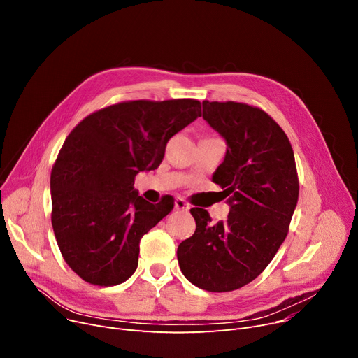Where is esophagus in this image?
Listing matches in <instances>:
<instances>
[{"label": "esophagus", "mask_w": 358, "mask_h": 358, "mask_svg": "<svg viewBox=\"0 0 358 358\" xmlns=\"http://www.w3.org/2000/svg\"><path fill=\"white\" fill-rule=\"evenodd\" d=\"M174 206H176L177 210H182V212H189V210H190V204L187 203L184 199H181V197H177V199H176Z\"/></svg>", "instance_id": "obj_1"}]
</instances>
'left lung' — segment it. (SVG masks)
Returning a JSON list of instances; mask_svg holds the SVG:
<instances>
[{"instance_id": "1", "label": "left lung", "mask_w": 358, "mask_h": 358, "mask_svg": "<svg viewBox=\"0 0 358 358\" xmlns=\"http://www.w3.org/2000/svg\"><path fill=\"white\" fill-rule=\"evenodd\" d=\"M203 119L228 145L213 174L229 196L228 220L210 223L193 208L196 232L182 241L178 264L185 278L208 292H232L251 283L287 236L299 199L293 148L264 110L236 101H203Z\"/></svg>"}]
</instances>
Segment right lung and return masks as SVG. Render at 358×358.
Masks as SVG:
<instances>
[{
	"label": "right lung",
	"mask_w": 358,
	"mask_h": 358,
	"mask_svg": "<svg viewBox=\"0 0 358 358\" xmlns=\"http://www.w3.org/2000/svg\"><path fill=\"white\" fill-rule=\"evenodd\" d=\"M201 116L194 99L135 100L91 113L72 129L50 173L52 227L66 264L94 286H116L138 267L139 242L174 209L134 189L159 166L168 141Z\"/></svg>",
	"instance_id": "right-lung-1"
}]
</instances>
